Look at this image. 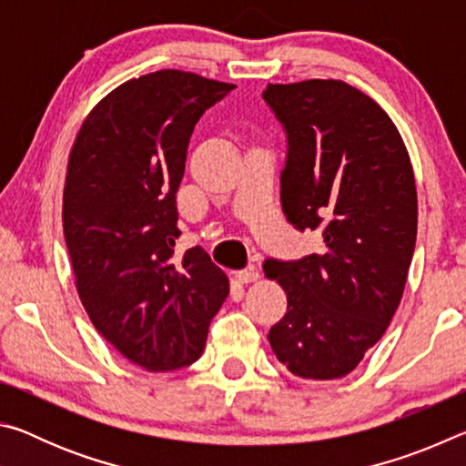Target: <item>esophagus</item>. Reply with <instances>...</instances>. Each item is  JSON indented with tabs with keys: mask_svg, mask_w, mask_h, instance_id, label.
<instances>
[{
	"mask_svg": "<svg viewBox=\"0 0 466 466\" xmlns=\"http://www.w3.org/2000/svg\"><path fill=\"white\" fill-rule=\"evenodd\" d=\"M258 278H261V273H258L257 267H247V269H242V271H236V279H238L240 283H250V281H257Z\"/></svg>",
	"mask_w": 466,
	"mask_h": 466,
	"instance_id": "34e87169",
	"label": "esophagus"
}]
</instances>
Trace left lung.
Listing matches in <instances>:
<instances>
[{
  "mask_svg": "<svg viewBox=\"0 0 466 466\" xmlns=\"http://www.w3.org/2000/svg\"><path fill=\"white\" fill-rule=\"evenodd\" d=\"M263 98L288 136L283 214L325 240L320 255L265 261L288 296L267 339L291 374L333 380L364 360L403 298L417 238L413 167L390 116L350 84H269Z\"/></svg>",
  "mask_w": 466,
  "mask_h": 466,
  "instance_id": "1",
  "label": "left lung"
}]
</instances>
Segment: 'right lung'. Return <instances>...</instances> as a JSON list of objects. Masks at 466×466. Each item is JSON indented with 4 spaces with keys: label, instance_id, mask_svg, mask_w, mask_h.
Listing matches in <instances>:
<instances>
[{
    "label": "right lung",
    "instance_id": "obj_1",
    "mask_svg": "<svg viewBox=\"0 0 466 466\" xmlns=\"http://www.w3.org/2000/svg\"><path fill=\"white\" fill-rule=\"evenodd\" d=\"M234 84L162 69L121 84L90 110L63 188L76 288L106 341L149 372L201 358L230 291L201 247L177 255V191L197 121Z\"/></svg>",
    "mask_w": 466,
    "mask_h": 466
}]
</instances>
